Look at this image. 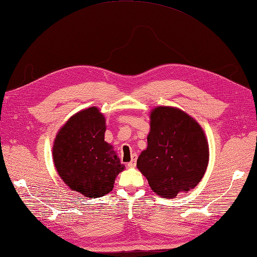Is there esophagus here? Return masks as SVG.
Segmentation results:
<instances>
[{
    "mask_svg": "<svg viewBox=\"0 0 257 257\" xmlns=\"http://www.w3.org/2000/svg\"><path fill=\"white\" fill-rule=\"evenodd\" d=\"M136 155H133L132 156V161H131L128 164H127V167L128 168H134L135 167V165H136Z\"/></svg>",
    "mask_w": 257,
    "mask_h": 257,
    "instance_id": "34e87169",
    "label": "esophagus"
}]
</instances>
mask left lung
I'll list each match as a JSON object with an SVG mask.
<instances>
[{
    "label": "left lung",
    "instance_id": "1",
    "mask_svg": "<svg viewBox=\"0 0 257 257\" xmlns=\"http://www.w3.org/2000/svg\"><path fill=\"white\" fill-rule=\"evenodd\" d=\"M150 119L147 148L136 166L156 195L176 198L201 181L209 163L208 140L200 124L178 107L157 106Z\"/></svg>",
    "mask_w": 257,
    "mask_h": 257
}]
</instances>
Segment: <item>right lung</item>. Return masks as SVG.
Returning a JSON list of instances; mask_svg holds the SVG:
<instances>
[{
	"label": "right lung",
	"instance_id": "right-lung-1",
	"mask_svg": "<svg viewBox=\"0 0 257 257\" xmlns=\"http://www.w3.org/2000/svg\"><path fill=\"white\" fill-rule=\"evenodd\" d=\"M105 117L96 106L79 111L59 128L53 145L57 173L87 198L105 196L125 166L104 141Z\"/></svg>",
	"mask_w": 257,
	"mask_h": 257
}]
</instances>
